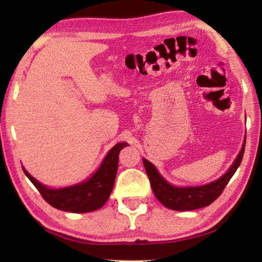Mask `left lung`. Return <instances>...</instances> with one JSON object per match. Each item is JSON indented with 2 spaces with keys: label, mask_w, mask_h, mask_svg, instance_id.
<instances>
[{
  "label": "left lung",
  "mask_w": 262,
  "mask_h": 262,
  "mask_svg": "<svg viewBox=\"0 0 262 262\" xmlns=\"http://www.w3.org/2000/svg\"><path fill=\"white\" fill-rule=\"evenodd\" d=\"M245 142L246 140L244 141L241 152H239L236 161L233 162L227 173L210 184L198 186V187H176V186H172L159 174L154 164L143 158L145 171H147L155 196L158 199V201L163 206L172 210H194L211 205L223 192L225 186L228 185L234 172L241 165L244 151H245Z\"/></svg>",
  "instance_id": "obj_1"
}]
</instances>
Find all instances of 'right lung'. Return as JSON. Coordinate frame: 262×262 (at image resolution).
Returning a JSON list of instances; mask_svg holds the SVG:
<instances>
[{
    "label": "right lung",
    "mask_w": 262,
    "mask_h": 262,
    "mask_svg": "<svg viewBox=\"0 0 262 262\" xmlns=\"http://www.w3.org/2000/svg\"><path fill=\"white\" fill-rule=\"evenodd\" d=\"M128 143L115 144L106 155L98 170L90 179L70 187L53 189L43 186L23 167L25 176L39 190L47 203L59 210L70 212H89L99 209L108 200L117 177L119 154Z\"/></svg>",
    "instance_id": "add662e5"
}]
</instances>
